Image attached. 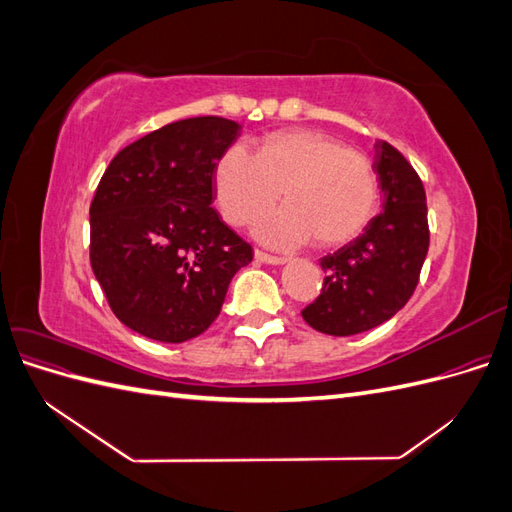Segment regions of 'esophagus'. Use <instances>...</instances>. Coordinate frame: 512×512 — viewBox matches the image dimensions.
<instances>
[{"label": "esophagus", "mask_w": 512, "mask_h": 512, "mask_svg": "<svg viewBox=\"0 0 512 512\" xmlns=\"http://www.w3.org/2000/svg\"><path fill=\"white\" fill-rule=\"evenodd\" d=\"M254 256H256V260H260V262H269V265H284V262H286L284 256L267 254V252H262V250H254Z\"/></svg>", "instance_id": "esophagus-1"}]
</instances>
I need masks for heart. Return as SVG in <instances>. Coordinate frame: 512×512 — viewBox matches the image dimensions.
<instances>
[{"instance_id": "heart-1", "label": "heart", "mask_w": 512, "mask_h": 512, "mask_svg": "<svg viewBox=\"0 0 512 512\" xmlns=\"http://www.w3.org/2000/svg\"><path fill=\"white\" fill-rule=\"evenodd\" d=\"M282 194L286 211L258 226V237L275 245L312 239L339 247L367 226L378 200V175L365 153L320 130L275 132L254 156L232 145L215 168V198L230 226L267 213Z\"/></svg>"}]
</instances>
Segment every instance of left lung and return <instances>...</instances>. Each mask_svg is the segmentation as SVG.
<instances>
[{
    "label": "left lung",
    "instance_id": "obj_1",
    "mask_svg": "<svg viewBox=\"0 0 512 512\" xmlns=\"http://www.w3.org/2000/svg\"><path fill=\"white\" fill-rule=\"evenodd\" d=\"M374 168L384 209L363 235L320 260L322 290L301 316L327 335H356L378 327L404 307L429 250L427 198L412 164L386 141L376 143Z\"/></svg>",
    "mask_w": 512,
    "mask_h": 512
}]
</instances>
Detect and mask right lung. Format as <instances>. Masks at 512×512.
I'll return each instance as SVG.
<instances>
[{
	"mask_svg": "<svg viewBox=\"0 0 512 512\" xmlns=\"http://www.w3.org/2000/svg\"><path fill=\"white\" fill-rule=\"evenodd\" d=\"M239 123L190 117L153 130L108 164L89 207V260L113 314L166 344L205 333L252 245L211 207L215 168Z\"/></svg>",
	"mask_w": 512,
	"mask_h": 512,
	"instance_id": "obj_1",
	"label": "right lung"
}]
</instances>
